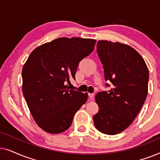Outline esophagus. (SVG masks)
<instances>
[{
    "instance_id": "1",
    "label": "esophagus",
    "mask_w": 160,
    "mask_h": 160,
    "mask_svg": "<svg viewBox=\"0 0 160 160\" xmlns=\"http://www.w3.org/2000/svg\"><path fill=\"white\" fill-rule=\"evenodd\" d=\"M88 96H89V100H92L93 99V98H94V96H95V95H94V93H89L88 94Z\"/></svg>"
}]
</instances>
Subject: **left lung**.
I'll return each instance as SVG.
<instances>
[{
    "mask_svg": "<svg viewBox=\"0 0 160 160\" xmlns=\"http://www.w3.org/2000/svg\"><path fill=\"white\" fill-rule=\"evenodd\" d=\"M97 52L111 88L96 95L99 111L93 117L94 124L100 132L116 135L132 123L143 106L148 70L141 54L128 45L98 41ZM111 85L106 83V87Z\"/></svg>",
    "mask_w": 160,
    "mask_h": 160,
    "instance_id": "left-lung-1",
    "label": "left lung"
}]
</instances>
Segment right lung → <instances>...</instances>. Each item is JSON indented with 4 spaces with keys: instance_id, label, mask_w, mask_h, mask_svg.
Returning <instances> with one entry per match:
<instances>
[{
    "instance_id": "1",
    "label": "right lung",
    "mask_w": 160,
    "mask_h": 160,
    "mask_svg": "<svg viewBox=\"0 0 160 160\" xmlns=\"http://www.w3.org/2000/svg\"><path fill=\"white\" fill-rule=\"evenodd\" d=\"M96 40L60 38L37 47L24 65L22 92L37 124L52 134L71 127L87 93L69 89L80 61L94 50Z\"/></svg>"
}]
</instances>
